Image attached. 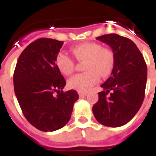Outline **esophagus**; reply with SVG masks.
<instances>
[{"instance_id":"34e87169","label":"esophagus","mask_w":156,"mask_h":156,"mask_svg":"<svg viewBox=\"0 0 156 156\" xmlns=\"http://www.w3.org/2000/svg\"><path fill=\"white\" fill-rule=\"evenodd\" d=\"M78 95H79L80 98H82V97H84V96L87 95V93H85V92H78Z\"/></svg>"}]
</instances>
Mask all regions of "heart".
Here are the masks:
<instances>
[{
	"mask_svg": "<svg viewBox=\"0 0 156 156\" xmlns=\"http://www.w3.org/2000/svg\"><path fill=\"white\" fill-rule=\"evenodd\" d=\"M72 52L78 60L84 61L86 72L73 75L69 78V87L78 92H85L99 80V74L107 77L110 74L114 65V54L111 49L101 48L95 42H86L75 46ZM58 69L63 75H70L73 71L74 63L65 53L60 52L55 58Z\"/></svg>",
	"mask_w": 156,
	"mask_h": 156,
	"instance_id": "b5f03b06",
	"label": "heart"
}]
</instances>
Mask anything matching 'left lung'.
Masks as SVG:
<instances>
[{"mask_svg":"<svg viewBox=\"0 0 156 156\" xmlns=\"http://www.w3.org/2000/svg\"><path fill=\"white\" fill-rule=\"evenodd\" d=\"M97 40L112 48L114 65L111 77L101 85L103 91L98 93V101L93 105V115L101 125L119 127L130 122L141 107L147 66L132 40L116 34L101 35Z\"/></svg>","mask_w":156,"mask_h":156,"instance_id":"left-lung-1","label":"left lung"}]
</instances>
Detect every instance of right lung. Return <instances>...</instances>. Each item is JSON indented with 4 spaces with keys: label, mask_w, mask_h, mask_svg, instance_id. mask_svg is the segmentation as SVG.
<instances>
[{
    "label": "right lung",
    "mask_w": 156,
    "mask_h": 156,
    "mask_svg": "<svg viewBox=\"0 0 156 156\" xmlns=\"http://www.w3.org/2000/svg\"><path fill=\"white\" fill-rule=\"evenodd\" d=\"M63 44L49 38L32 42L20 55L14 72V89L24 116L31 125L45 132L66 125L78 99L75 90L62 91L66 81L55 58Z\"/></svg>",
    "instance_id": "right-lung-1"
}]
</instances>
